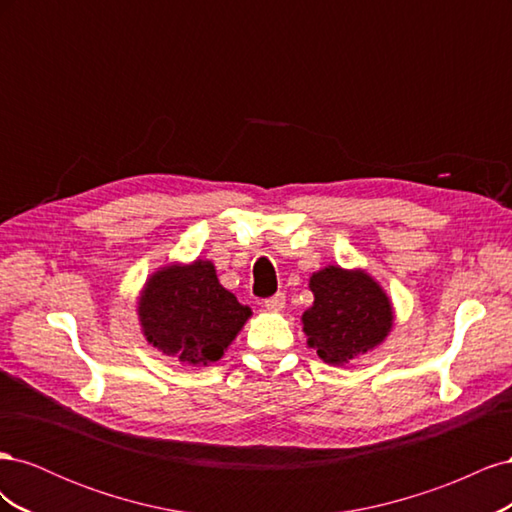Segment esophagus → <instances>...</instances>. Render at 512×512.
<instances>
[{"instance_id": "obj_1", "label": "esophagus", "mask_w": 512, "mask_h": 512, "mask_svg": "<svg viewBox=\"0 0 512 512\" xmlns=\"http://www.w3.org/2000/svg\"><path fill=\"white\" fill-rule=\"evenodd\" d=\"M265 307L269 309V312H282V309L286 307V294L284 292L273 294L271 299L265 301Z\"/></svg>"}]
</instances>
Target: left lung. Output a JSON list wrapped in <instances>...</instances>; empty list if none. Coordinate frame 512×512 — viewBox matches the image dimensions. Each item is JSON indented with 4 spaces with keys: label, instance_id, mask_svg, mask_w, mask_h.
I'll use <instances>...</instances> for the list:
<instances>
[{
    "label": "left lung",
    "instance_id": "left-lung-1",
    "mask_svg": "<svg viewBox=\"0 0 512 512\" xmlns=\"http://www.w3.org/2000/svg\"><path fill=\"white\" fill-rule=\"evenodd\" d=\"M314 303L301 324L307 346L327 365H346L378 348L393 329V303L363 269L329 265L309 277Z\"/></svg>",
    "mask_w": 512,
    "mask_h": 512
}]
</instances>
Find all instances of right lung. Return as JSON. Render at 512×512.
I'll return each mask as SVG.
<instances>
[{
  "mask_svg": "<svg viewBox=\"0 0 512 512\" xmlns=\"http://www.w3.org/2000/svg\"><path fill=\"white\" fill-rule=\"evenodd\" d=\"M138 322L147 342L188 365L220 361L252 309L226 290L211 260L166 265L145 282Z\"/></svg>",
  "mask_w": 512,
  "mask_h": 512,
  "instance_id": "add662e5",
  "label": "right lung"
}]
</instances>
